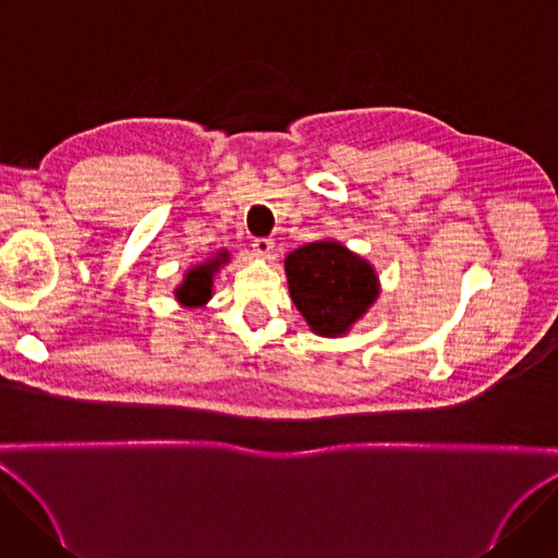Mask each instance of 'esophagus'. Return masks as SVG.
<instances>
[{
    "mask_svg": "<svg viewBox=\"0 0 558 558\" xmlns=\"http://www.w3.org/2000/svg\"><path fill=\"white\" fill-rule=\"evenodd\" d=\"M254 254L258 258H271V254H274V241H271V238H256V241H254Z\"/></svg>",
    "mask_w": 558,
    "mask_h": 558,
    "instance_id": "34e87169",
    "label": "esophagus"
}]
</instances>
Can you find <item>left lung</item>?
Instances as JSON below:
<instances>
[{
    "mask_svg": "<svg viewBox=\"0 0 558 558\" xmlns=\"http://www.w3.org/2000/svg\"><path fill=\"white\" fill-rule=\"evenodd\" d=\"M284 274L295 308L320 338L347 336L381 291L375 267L333 238L293 250Z\"/></svg>",
    "mask_w": 558,
    "mask_h": 558,
    "instance_id": "8db88e82",
    "label": "left lung"
}]
</instances>
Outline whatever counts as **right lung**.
I'll use <instances>...</instances> for the list:
<instances>
[{
  "mask_svg": "<svg viewBox=\"0 0 558 558\" xmlns=\"http://www.w3.org/2000/svg\"><path fill=\"white\" fill-rule=\"evenodd\" d=\"M229 263V252L220 250L216 256L190 267L174 289V298L185 308H201L214 295V276Z\"/></svg>",
  "mask_w": 558,
  "mask_h": 558,
  "instance_id": "right-lung-1",
  "label": "right lung"
}]
</instances>
